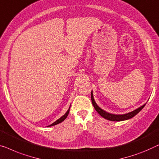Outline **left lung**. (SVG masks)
Segmentation results:
<instances>
[{
    "label": "left lung",
    "mask_w": 159,
    "mask_h": 159,
    "mask_svg": "<svg viewBox=\"0 0 159 159\" xmlns=\"http://www.w3.org/2000/svg\"><path fill=\"white\" fill-rule=\"evenodd\" d=\"M91 102H92V104L94 109H96V111H97L98 113L100 115L102 116V117H104V119L110 120V121H123V120H127L129 119H131L133 118L134 116H135L138 113H139L140 111L142 110V109L145 107L146 104L143 105V106L140 107L139 108L135 109V110L130 111V112L127 113V114H124V115H114V114H111L107 112V111L103 110L102 108L98 106L96 103L94 99H93V91H91Z\"/></svg>",
    "instance_id": "8db88e82"
}]
</instances>
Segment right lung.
<instances>
[{
    "instance_id": "right-lung-1",
    "label": "right lung",
    "mask_w": 159,
    "mask_h": 159,
    "mask_svg": "<svg viewBox=\"0 0 159 159\" xmlns=\"http://www.w3.org/2000/svg\"><path fill=\"white\" fill-rule=\"evenodd\" d=\"M70 107H69V109H68V110L66 111V113L65 114V115H63V116H62L60 118V119H58V120H57L56 121H55V122H53L52 124H51V125H48V127H51V126H54V125H57V124H59V123H60V122H62V121H64L66 119V117H68V114H69V111H70Z\"/></svg>"
}]
</instances>
